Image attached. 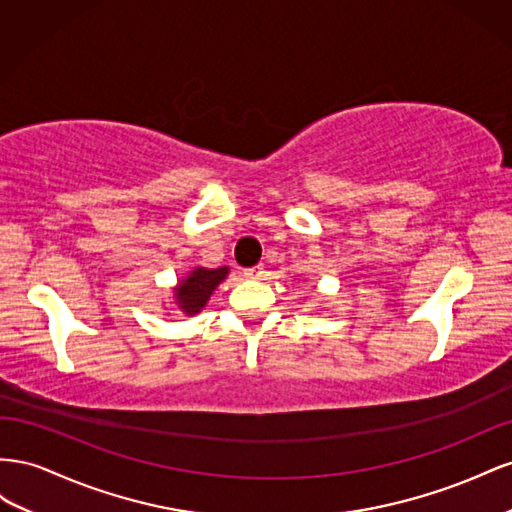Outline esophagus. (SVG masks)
<instances>
[{"label": "esophagus", "mask_w": 512, "mask_h": 512, "mask_svg": "<svg viewBox=\"0 0 512 512\" xmlns=\"http://www.w3.org/2000/svg\"><path fill=\"white\" fill-rule=\"evenodd\" d=\"M242 274L246 276V279H259V276L264 274V268H261V266H253V268H246Z\"/></svg>", "instance_id": "obj_1"}]
</instances>
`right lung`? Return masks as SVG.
Wrapping results in <instances>:
<instances>
[{
	"mask_svg": "<svg viewBox=\"0 0 512 512\" xmlns=\"http://www.w3.org/2000/svg\"><path fill=\"white\" fill-rule=\"evenodd\" d=\"M229 274V268H195L184 281L175 285V304L186 315L199 313L206 302L210 300L212 291L218 287V283L225 281Z\"/></svg>",
	"mask_w": 512,
	"mask_h": 512,
	"instance_id": "obj_1",
	"label": "right lung"
}]
</instances>
